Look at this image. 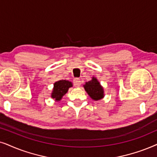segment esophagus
<instances>
[{"label": "esophagus", "instance_id": "obj_1", "mask_svg": "<svg viewBox=\"0 0 157 157\" xmlns=\"http://www.w3.org/2000/svg\"><path fill=\"white\" fill-rule=\"evenodd\" d=\"M73 82H74L75 86L76 87H80V85H81V81H80V79H78V78L74 79V80H73Z\"/></svg>", "mask_w": 157, "mask_h": 157}]
</instances>
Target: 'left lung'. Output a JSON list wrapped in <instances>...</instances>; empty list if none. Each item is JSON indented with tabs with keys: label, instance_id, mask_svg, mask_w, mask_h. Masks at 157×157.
Wrapping results in <instances>:
<instances>
[{
	"label": "left lung",
	"instance_id": "obj_1",
	"mask_svg": "<svg viewBox=\"0 0 157 157\" xmlns=\"http://www.w3.org/2000/svg\"><path fill=\"white\" fill-rule=\"evenodd\" d=\"M83 87L90 97L95 101L101 100L105 96L103 87L100 85L99 81L95 77H92L91 80L85 82Z\"/></svg>",
	"mask_w": 157,
	"mask_h": 157
}]
</instances>
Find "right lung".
<instances>
[{
    "label": "right lung",
    "mask_w": 157,
    "mask_h": 157,
    "mask_svg": "<svg viewBox=\"0 0 157 157\" xmlns=\"http://www.w3.org/2000/svg\"><path fill=\"white\" fill-rule=\"evenodd\" d=\"M72 86V82L70 81L66 80L57 81L54 84L53 90L51 93L52 98L57 102L60 101L63 96L67 93L69 88Z\"/></svg>",
    "instance_id": "obj_1"
}]
</instances>
